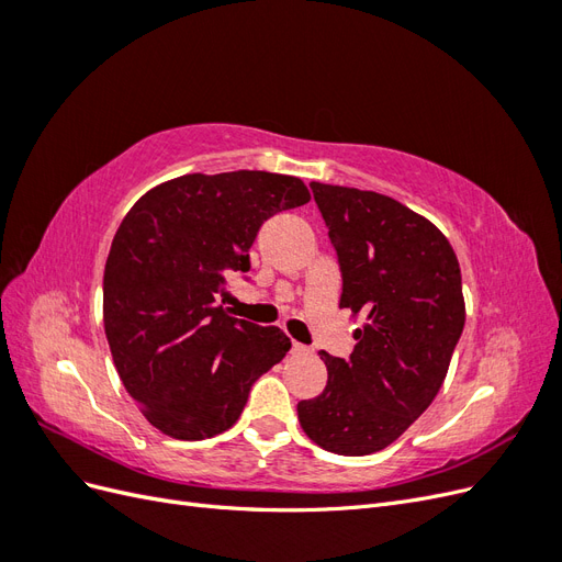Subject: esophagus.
<instances>
[{
  "label": "esophagus",
  "instance_id": "34e87169",
  "mask_svg": "<svg viewBox=\"0 0 562 562\" xmlns=\"http://www.w3.org/2000/svg\"><path fill=\"white\" fill-rule=\"evenodd\" d=\"M310 351H312L310 347H304V345H300V342H293V353L304 356V353H310Z\"/></svg>",
  "mask_w": 562,
  "mask_h": 562
}]
</instances>
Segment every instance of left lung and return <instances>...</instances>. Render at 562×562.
<instances>
[{"instance_id":"obj_1","label":"left lung","mask_w":562,"mask_h":562,"mask_svg":"<svg viewBox=\"0 0 562 562\" xmlns=\"http://www.w3.org/2000/svg\"><path fill=\"white\" fill-rule=\"evenodd\" d=\"M342 271L339 307L363 316L349 361L318 351L323 394L297 403V419L323 450H384L427 411L464 330L457 255L427 217L396 199L312 182Z\"/></svg>"}]
</instances>
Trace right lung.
<instances>
[{"mask_svg": "<svg viewBox=\"0 0 562 562\" xmlns=\"http://www.w3.org/2000/svg\"><path fill=\"white\" fill-rule=\"evenodd\" d=\"M300 178L190 173L143 194L105 262L103 321L112 359L151 427L180 440L227 431L250 386L291 339L217 304L267 217L307 203Z\"/></svg>", "mask_w": 562, "mask_h": 562, "instance_id": "obj_1", "label": "right lung"}]
</instances>
